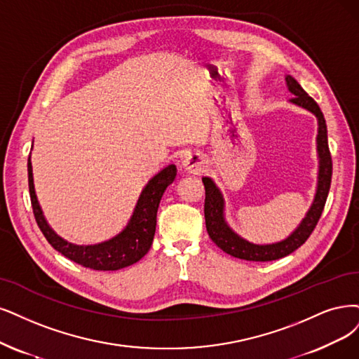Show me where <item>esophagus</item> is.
Instances as JSON below:
<instances>
[{
  "label": "esophagus",
  "instance_id": "1",
  "mask_svg": "<svg viewBox=\"0 0 359 359\" xmlns=\"http://www.w3.org/2000/svg\"><path fill=\"white\" fill-rule=\"evenodd\" d=\"M183 170L189 175H201L205 168V159L201 154H191L182 161Z\"/></svg>",
  "mask_w": 359,
  "mask_h": 359
}]
</instances>
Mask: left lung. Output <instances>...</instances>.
<instances>
[{
	"label": "left lung",
	"instance_id": "1",
	"mask_svg": "<svg viewBox=\"0 0 359 359\" xmlns=\"http://www.w3.org/2000/svg\"><path fill=\"white\" fill-rule=\"evenodd\" d=\"M285 84L293 99V103L300 108L309 111L316 116L318 121V135H316V154H318V182L313 201L308 210L306 216L302 219L299 226L291 232L284 240L272 243V244H255L247 241L245 238L238 235L226 222L224 217V198L220 189L216 187L213 179L203 177L205 188V226L213 243L222 248L224 253L232 257L250 260V262H271L288 256L297 250L300 245L308 240L312 231L315 229L318 220H320L323 210L327 201L330 184H331V172H333V163L328 149L327 139V124L325 118L320 109L318 103L302 88V86L291 75H285Z\"/></svg>",
	"mask_w": 359,
	"mask_h": 359
}]
</instances>
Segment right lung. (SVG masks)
<instances>
[{
	"label": "right lung",
	"instance_id": "add662e5",
	"mask_svg": "<svg viewBox=\"0 0 359 359\" xmlns=\"http://www.w3.org/2000/svg\"><path fill=\"white\" fill-rule=\"evenodd\" d=\"M176 165L170 164L146 183V187L142 189L139 195L136 207L133 210V215L121 232L109 238V240L97 244L76 245L63 240V238L53 231L50 228V224L47 223L35 194L31 155L28 158L31 203L39 229H41L46 240L51 244V247L57 250L65 257L81 264L84 268H90L95 271L123 269L130 266L133 263L139 262L146 253H148L155 235L156 211L159 201H161L168 184H171L172 180L176 179Z\"/></svg>",
	"mask_w": 359,
	"mask_h": 359
}]
</instances>
